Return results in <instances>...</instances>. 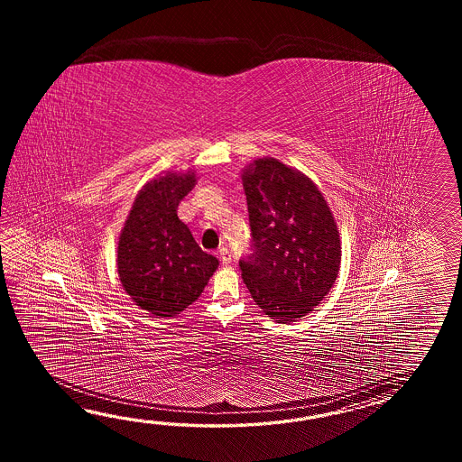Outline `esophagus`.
Instances as JSON below:
<instances>
[{"label":"esophagus","instance_id":"34e87169","mask_svg":"<svg viewBox=\"0 0 462 462\" xmlns=\"http://www.w3.org/2000/svg\"><path fill=\"white\" fill-rule=\"evenodd\" d=\"M219 257H221V264L223 265H229L233 261V255H231V251L227 247L219 249Z\"/></svg>","mask_w":462,"mask_h":462}]
</instances>
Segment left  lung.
<instances>
[{"label": "left lung", "instance_id": "obj_1", "mask_svg": "<svg viewBox=\"0 0 462 462\" xmlns=\"http://www.w3.org/2000/svg\"><path fill=\"white\" fill-rule=\"evenodd\" d=\"M241 180L254 241L251 257L239 263L243 281L267 317L291 324L334 287L342 261L338 227L314 181L277 158H254Z\"/></svg>", "mask_w": 462, "mask_h": 462}]
</instances>
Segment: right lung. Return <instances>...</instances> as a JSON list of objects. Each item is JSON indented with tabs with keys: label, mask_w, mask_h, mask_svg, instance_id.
<instances>
[{
	"label": "right lung",
	"mask_w": 462,
	"mask_h": 462,
	"mask_svg": "<svg viewBox=\"0 0 462 462\" xmlns=\"http://www.w3.org/2000/svg\"><path fill=\"white\" fill-rule=\"evenodd\" d=\"M193 170L162 171L138 191L117 243V273L135 304L158 319L183 312L219 265L178 217L197 185Z\"/></svg>",
	"instance_id": "1"
}]
</instances>
